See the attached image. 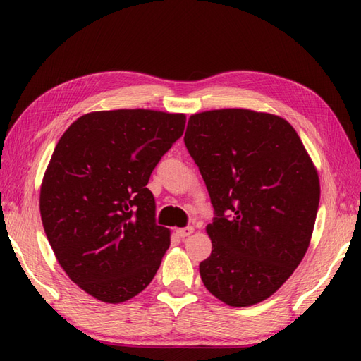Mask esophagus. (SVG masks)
I'll return each mask as SVG.
<instances>
[{
    "instance_id": "1",
    "label": "esophagus",
    "mask_w": 361,
    "mask_h": 361,
    "mask_svg": "<svg viewBox=\"0 0 361 361\" xmlns=\"http://www.w3.org/2000/svg\"><path fill=\"white\" fill-rule=\"evenodd\" d=\"M192 233H194V228L192 226H185V228L176 229V234H178L180 237H183V239H185V237H188V235H190Z\"/></svg>"
}]
</instances>
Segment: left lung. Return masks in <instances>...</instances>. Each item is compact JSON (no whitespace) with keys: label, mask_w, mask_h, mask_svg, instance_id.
<instances>
[{"label":"left lung","mask_w":361,"mask_h":361,"mask_svg":"<svg viewBox=\"0 0 361 361\" xmlns=\"http://www.w3.org/2000/svg\"><path fill=\"white\" fill-rule=\"evenodd\" d=\"M185 144L216 216L204 287L233 307L264 301L301 262L315 226L319 180L307 152L286 119L242 109L192 114Z\"/></svg>","instance_id":"1"}]
</instances>
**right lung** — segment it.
Segmentation results:
<instances>
[{"label": "right lung", "mask_w": 361, "mask_h": 361, "mask_svg": "<svg viewBox=\"0 0 361 361\" xmlns=\"http://www.w3.org/2000/svg\"><path fill=\"white\" fill-rule=\"evenodd\" d=\"M185 124V114L94 111L54 149L40 190L44 233L71 281L99 301L124 302L158 271L171 233L145 186Z\"/></svg>", "instance_id": "obj_1"}]
</instances>
